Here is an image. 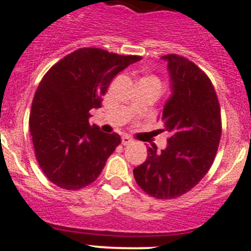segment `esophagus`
I'll return each instance as SVG.
<instances>
[{
    "label": "esophagus",
    "instance_id": "obj_1",
    "mask_svg": "<svg viewBox=\"0 0 251 251\" xmlns=\"http://www.w3.org/2000/svg\"><path fill=\"white\" fill-rule=\"evenodd\" d=\"M132 142H133V140L130 137V136H123V137H121V143H123L124 146L131 145Z\"/></svg>",
    "mask_w": 251,
    "mask_h": 251
}]
</instances>
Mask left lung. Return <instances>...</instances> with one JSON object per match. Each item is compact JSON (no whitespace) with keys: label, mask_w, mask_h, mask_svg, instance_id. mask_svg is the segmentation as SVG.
Segmentation results:
<instances>
[{"label":"left lung","mask_w":251,"mask_h":251,"mask_svg":"<svg viewBox=\"0 0 251 251\" xmlns=\"http://www.w3.org/2000/svg\"><path fill=\"white\" fill-rule=\"evenodd\" d=\"M168 62L170 94L162 111L169 133L167 148H148L146 162L133 169L145 193L155 199H175L190 191L210 170L222 123L217 94L207 75L186 57L170 53Z\"/></svg>","instance_id":"left-lung-1"}]
</instances>
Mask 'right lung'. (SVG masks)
<instances>
[{
  "mask_svg": "<svg viewBox=\"0 0 251 251\" xmlns=\"http://www.w3.org/2000/svg\"><path fill=\"white\" fill-rule=\"evenodd\" d=\"M97 48L65 56L41 79L31 104L30 135L35 157L51 182L65 190L92 184L120 145L116 132L89 124L114 77L141 60Z\"/></svg>",
  "mask_w": 251,
  "mask_h": 251,
  "instance_id": "1",
  "label": "right lung"
}]
</instances>
